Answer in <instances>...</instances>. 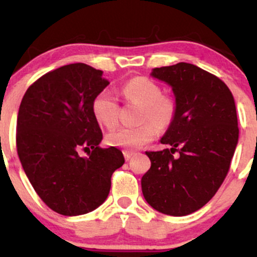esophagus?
I'll return each mask as SVG.
<instances>
[{
	"instance_id": "obj_1",
	"label": "esophagus",
	"mask_w": 257,
	"mask_h": 257,
	"mask_svg": "<svg viewBox=\"0 0 257 257\" xmlns=\"http://www.w3.org/2000/svg\"><path fill=\"white\" fill-rule=\"evenodd\" d=\"M123 155H124V158H125V161H129V159H131L133 156L135 155L134 152H132V151H124L123 152Z\"/></svg>"
}]
</instances>
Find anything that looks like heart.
<instances>
[{"instance_id": "1", "label": "heart", "mask_w": 257, "mask_h": 257, "mask_svg": "<svg viewBox=\"0 0 257 257\" xmlns=\"http://www.w3.org/2000/svg\"><path fill=\"white\" fill-rule=\"evenodd\" d=\"M122 94L126 100L144 107L141 120H151L144 124L128 128L120 126L106 135V143L110 146L126 150H137L143 147L156 138L157 131L166 129L173 123L176 113L175 100L170 96L162 95V88L146 77L129 79L123 85ZM91 113L100 125L112 128L118 118V102L113 94L102 90L96 94L91 102Z\"/></svg>"}]
</instances>
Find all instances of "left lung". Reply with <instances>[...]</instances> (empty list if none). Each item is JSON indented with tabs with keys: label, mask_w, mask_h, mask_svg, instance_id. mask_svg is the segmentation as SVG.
<instances>
[{
	"label": "left lung",
	"mask_w": 257,
	"mask_h": 257,
	"mask_svg": "<svg viewBox=\"0 0 257 257\" xmlns=\"http://www.w3.org/2000/svg\"><path fill=\"white\" fill-rule=\"evenodd\" d=\"M150 75L172 87L176 113L159 140L172 149L146 152L151 168L141 190L159 213L185 216L213 198L228 173L239 135L234 99L220 78L193 64L156 67Z\"/></svg>",
	"instance_id": "1"
}]
</instances>
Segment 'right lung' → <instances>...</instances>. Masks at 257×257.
Listing matches in <instances>:
<instances>
[{
	"label": "right lung",
	"instance_id": "obj_1",
	"mask_svg": "<svg viewBox=\"0 0 257 257\" xmlns=\"http://www.w3.org/2000/svg\"><path fill=\"white\" fill-rule=\"evenodd\" d=\"M110 84L83 63L38 78L26 90L17 119V150L32 187L52 210L77 216L107 198L111 175L124 163L116 147L101 149L102 133L91 113L96 94ZM90 151L88 158L79 156Z\"/></svg>",
	"mask_w": 257,
	"mask_h": 257
}]
</instances>
